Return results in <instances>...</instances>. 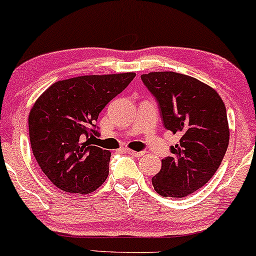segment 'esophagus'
Instances as JSON below:
<instances>
[{
  "instance_id": "esophagus-1",
  "label": "esophagus",
  "mask_w": 256,
  "mask_h": 256,
  "mask_svg": "<svg viewBox=\"0 0 256 256\" xmlns=\"http://www.w3.org/2000/svg\"><path fill=\"white\" fill-rule=\"evenodd\" d=\"M128 154H131V156H134L136 158H139L142 157L144 154L143 151H134V150H128Z\"/></svg>"
}]
</instances>
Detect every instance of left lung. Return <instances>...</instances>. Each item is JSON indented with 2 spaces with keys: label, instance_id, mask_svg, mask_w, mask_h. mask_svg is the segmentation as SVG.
Masks as SVG:
<instances>
[{
  "label": "left lung",
  "instance_id": "left-lung-1",
  "mask_svg": "<svg viewBox=\"0 0 256 256\" xmlns=\"http://www.w3.org/2000/svg\"><path fill=\"white\" fill-rule=\"evenodd\" d=\"M140 78L157 99L164 128L180 136L152 186L160 196L182 198L208 183L221 166L229 144L227 110L212 87L192 76L151 72Z\"/></svg>",
  "mask_w": 256,
  "mask_h": 256
}]
</instances>
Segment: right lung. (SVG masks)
<instances>
[{"mask_svg":"<svg viewBox=\"0 0 256 256\" xmlns=\"http://www.w3.org/2000/svg\"><path fill=\"white\" fill-rule=\"evenodd\" d=\"M136 73L60 80L35 102L28 118L32 150L42 172L60 190L93 192L108 176L111 152L90 145L99 113Z\"/></svg>","mask_w":256,"mask_h":256,"instance_id":"right-lung-1","label":"right lung"}]
</instances>
